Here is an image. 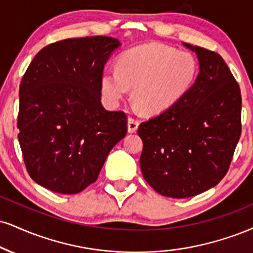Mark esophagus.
<instances>
[{
    "label": "esophagus",
    "mask_w": 253,
    "mask_h": 253,
    "mask_svg": "<svg viewBox=\"0 0 253 253\" xmlns=\"http://www.w3.org/2000/svg\"><path fill=\"white\" fill-rule=\"evenodd\" d=\"M139 127V120H136L134 118H128V132L129 133H134L136 132Z\"/></svg>",
    "instance_id": "34e87169"
}]
</instances>
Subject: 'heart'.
<instances>
[{"label": "heart", "instance_id": "1", "mask_svg": "<svg viewBox=\"0 0 253 253\" xmlns=\"http://www.w3.org/2000/svg\"><path fill=\"white\" fill-rule=\"evenodd\" d=\"M198 62L192 54L161 44H144L119 57L118 68L105 69L101 90L117 105L133 87L132 97L145 113L158 115L172 108L193 86Z\"/></svg>", "mask_w": 253, "mask_h": 253}]
</instances>
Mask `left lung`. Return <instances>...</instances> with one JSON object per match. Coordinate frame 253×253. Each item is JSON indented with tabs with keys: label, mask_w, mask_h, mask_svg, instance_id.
Returning a JSON list of instances; mask_svg holds the SVG:
<instances>
[{
	"label": "left lung",
	"mask_w": 253,
	"mask_h": 253,
	"mask_svg": "<svg viewBox=\"0 0 253 253\" xmlns=\"http://www.w3.org/2000/svg\"><path fill=\"white\" fill-rule=\"evenodd\" d=\"M184 45L199 61L196 82L172 108L138 128L145 180L176 199L205 192L224 178L242 133L240 88L223 57Z\"/></svg>",
	"instance_id": "obj_1"
}]
</instances>
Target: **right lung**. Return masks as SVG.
<instances>
[{
  "instance_id": "obj_1",
  "label": "right lung",
  "mask_w": 253,
  "mask_h": 253,
  "mask_svg": "<svg viewBox=\"0 0 253 253\" xmlns=\"http://www.w3.org/2000/svg\"><path fill=\"white\" fill-rule=\"evenodd\" d=\"M120 45L109 36L67 39L36 54L20 84L17 128L30 178L75 194L96 180L126 135L127 115L101 103V77Z\"/></svg>"
}]
</instances>
